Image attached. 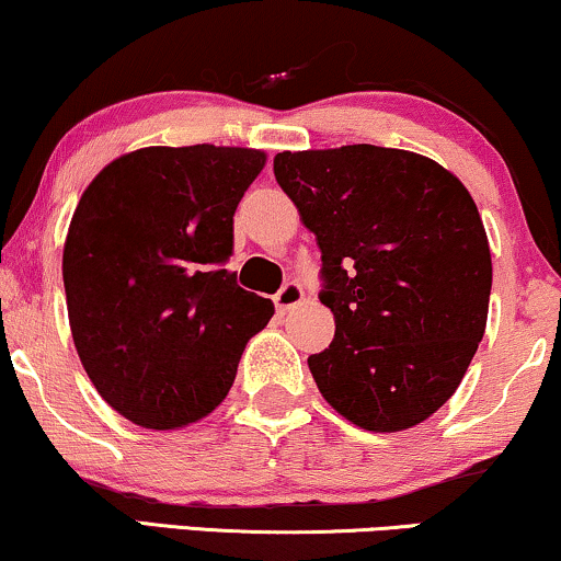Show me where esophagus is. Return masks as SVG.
<instances>
[{"mask_svg":"<svg viewBox=\"0 0 561 561\" xmlns=\"http://www.w3.org/2000/svg\"><path fill=\"white\" fill-rule=\"evenodd\" d=\"M301 301H304V288L298 286L296 280H288L286 286H283L278 294H275V307H278L280 314H286V311L298 307Z\"/></svg>","mask_w":561,"mask_h":561,"instance_id":"1","label":"esophagus"}]
</instances>
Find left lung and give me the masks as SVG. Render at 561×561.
Segmentation results:
<instances>
[{
	"mask_svg": "<svg viewBox=\"0 0 561 561\" xmlns=\"http://www.w3.org/2000/svg\"><path fill=\"white\" fill-rule=\"evenodd\" d=\"M273 172L322 250L334 340L309 355L353 425L397 433L454 397L486 327L492 257L461 180L404 149L283 151Z\"/></svg>",
	"mask_w": 561,
	"mask_h": 561,
	"instance_id": "obj_1",
	"label": "left lung"
}]
</instances>
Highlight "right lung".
Masks as SVG:
<instances>
[{"label": "right lung", "instance_id": "1", "mask_svg": "<svg viewBox=\"0 0 561 561\" xmlns=\"http://www.w3.org/2000/svg\"><path fill=\"white\" fill-rule=\"evenodd\" d=\"M265 167L239 147H147L87 187L64 244L79 360L130 423L174 431L214 412L273 301L237 286L234 210Z\"/></svg>", "mask_w": 561, "mask_h": 561}]
</instances>
